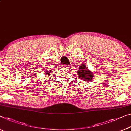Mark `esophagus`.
<instances>
[{
  "instance_id": "esophagus-1",
  "label": "esophagus",
  "mask_w": 131,
  "mask_h": 131,
  "mask_svg": "<svg viewBox=\"0 0 131 131\" xmlns=\"http://www.w3.org/2000/svg\"><path fill=\"white\" fill-rule=\"evenodd\" d=\"M64 66H65L66 68H70V67H71V66H68V65H66Z\"/></svg>"
}]
</instances>
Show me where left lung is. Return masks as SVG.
Returning <instances> with one entry per match:
<instances>
[{"instance_id":"1","label":"left lung","mask_w":131,"mask_h":131,"mask_svg":"<svg viewBox=\"0 0 131 131\" xmlns=\"http://www.w3.org/2000/svg\"><path fill=\"white\" fill-rule=\"evenodd\" d=\"M77 75L80 80L85 81H91L94 77V73L88 69L85 64H82L77 71Z\"/></svg>"}]
</instances>
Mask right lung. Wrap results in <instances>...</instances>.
Here are the masks:
<instances>
[{"mask_svg": "<svg viewBox=\"0 0 131 131\" xmlns=\"http://www.w3.org/2000/svg\"><path fill=\"white\" fill-rule=\"evenodd\" d=\"M51 72H52L51 70H46V72L45 74H46V75H47V77H49V75H50V74H51ZM45 77H46V76H45ZM46 79H47V78H46Z\"/></svg>", "mask_w": 131, "mask_h": 131, "instance_id": "right-lung-1", "label": "right lung"}]
</instances>
